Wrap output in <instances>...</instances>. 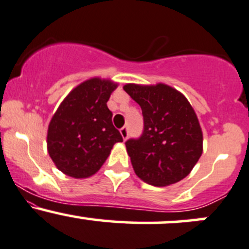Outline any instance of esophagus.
I'll return each instance as SVG.
<instances>
[{"mask_svg": "<svg viewBox=\"0 0 249 249\" xmlns=\"http://www.w3.org/2000/svg\"><path fill=\"white\" fill-rule=\"evenodd\" d=\"M120 133H122V136H123V140L126 141L127 137H129V127L123 126L122 129H120Z\"/></svg>", "mask_w": 249, "mask_h": 249, "instance_id": "obj_1", "label": "esophagus"}]
</instances>
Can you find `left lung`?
<instances>
[{
  "mask_svg": "<svg viewBox=\"0 0 249 249\" xmlns=\"http://www.w3.org/2000/svg\"><path fill=\"white\" fill-rule=\"evenodd\" d=\"M142 108L143 132L125 142L137 177L168 186L190 174L203 153V133L187 99L169 86L126 85Z\"/></svg>",
  "mask_w": 249,
  "mask_h": 249,
  "instance_id": "obj_1",
  "label": "left lung"
}]
</instances>
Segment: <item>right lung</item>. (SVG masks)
<instances>
[{"mask_svg":"<svg viewBox=\"0 0 249 249\" xmlns=\"http://www.w3.org/2000/svg\"><path fill=\"white\" fill-rule=\"evenodd\" d=\"M116 83L90 78L81 83L59 105L48 130V150L57 168L81 179L95 174L112 146L123 142L107 107Z\"/></svg>","mask_w":249,"mask_h":249,"instance_id":"add662e5","label":"right lung"}]
</instances>
